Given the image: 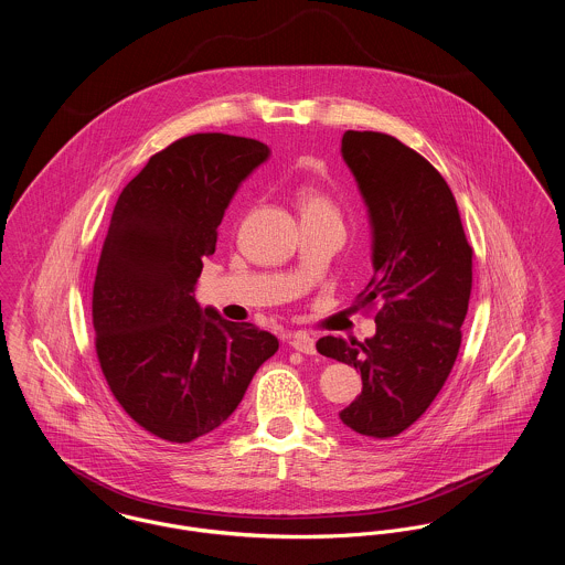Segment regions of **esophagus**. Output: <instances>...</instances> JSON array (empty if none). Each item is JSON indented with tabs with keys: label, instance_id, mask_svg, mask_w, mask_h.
<instances>
[{
	"label": "esophagus",
	"instance_id": "obj_1",
	"mask_svg": "<svg viewBox=\"0 0 565 565\" xmlns=\"http://www.w3.org/2000/svg\"><path fill=\"white\" fill-rule=\"evenodd\" d=\"M290 347L303 355H313L316 353V344H313V338L306 335V333H295L290 338Z\"/></svg>",
	"mask_w": 565,
	"mask_h": 565
}]
</instances>
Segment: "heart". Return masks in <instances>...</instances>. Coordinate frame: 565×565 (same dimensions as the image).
I'll return each instance as SVG.
<instances>
[{
    "instance_id": "1",
    "label": "heart",
    "mask_w": 565,
    "mask_h": 565,
    "mask_svg": "<svg viewBox=\"0 0 565 565\" xmlns=\"http://www.w3.org/2000/svg\"><path fill=\"white\" fill-rule=\"evenodd\" d=\"M299 203H301V212L303 214H308V212H333L331 201L324 194H320L318 190H301L299 192Z\"/></svg>"
}]
</instances>
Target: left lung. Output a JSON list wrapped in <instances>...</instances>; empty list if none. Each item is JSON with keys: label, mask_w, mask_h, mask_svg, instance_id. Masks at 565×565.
I'll use <instances>...</instances> for the list:
<instances>
[{"label": "left lung", "mask_w": 565, "mask_h": 565, "mask_svg": "<svg viewBox=\"0 0 565 565\" xmlns=\"http://www.w3.org/2000/svg\"><path fill=\"white\" fill-rule=\"evenodd\" d=\"M342 158L373 227L375 275L358 306L381 308L373 338L324 335L316 349L362 373V394L340 420L366 438H394L429 409L452 371L472 290V247L452 192L420 153L394 136L349 129Z\"/></svg>", "instance_id": "1"}]
</instances>
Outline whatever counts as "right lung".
<instances>
[{"label":"right lung","instance_id":"right-lung-1","mask_svg":"<svg viewBox=\"0 0 565 565\" xmlns=\"http://www.w3.org/2000/svg\"><path fill=\"white\" fill-rule=\"evenodd\" d=\"M268 156L253 138L192 134L117 199L93 286L95 349L119 405L156 438L186 444L221 427L279 349L194 301L232 196Z\"/></svg>","mask_w":565,"mask_h":565}]
</instances>
